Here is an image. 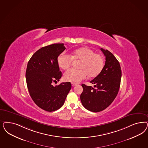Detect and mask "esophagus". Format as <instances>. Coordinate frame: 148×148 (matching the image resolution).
I'll return each instance as SVG.
<instances>
[{"mask_svg": "<svg viewBox=\"0 0 148 148\" xmlns=\"http://www.w3.org/2000/svg\"><path fill=\"white\" fill-rule=\"evenodd\" d=\"M71 84H72V86H76L77 85V84H76V83H72Z\"/></svg>", "mask_w": 148, "mask_h": 148, "instance_id": "esophagus-1", "label": "esophagus"}]
</instances>
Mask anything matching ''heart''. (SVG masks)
<instances>
[{
	"label": "heart",
	"mask_w": 148,
	"mask_h": 148,
	"mask_svg": "<svg viewBox=\"0 0 148 148\" xmlns=\"http://www.w3.org/2000/svg\"><path fill=\"white\" fill-rule=\"evenodd\" d=\"M73 60L81 61L78 65L80 69H70L64 75L66 81L73 83L80 82L88 75L90 77L97 76L104 66L102 56L88 47L77 49L72 52L71 56L65 53L61 54L58 58V63L62 69L66 70L71 66Z\"/></svg>",
	"instance_id": "obj_1"
}]
</instances>
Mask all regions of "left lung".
I'll use <instances>...</instances> for the list:
<instances>
[{"label": "left lung", "mask_w": 148, "mask_h": 148, "mask_svg": "<svg viewBox=\"0 0 148 148\" xmlns=\"http://www.w3.org/2000/svg\"><path fill=\"white\" fill-rule=\"evenodd\" d=\"M106 57L102 71L90 82L91 86L82 84L83 90L80 98L86 110L99 112L107 108L114 101L119 90L121 70L118 60L107 49L101 48Z\"/></svg>", "instance_id": "8db88e82"}]
</instances>
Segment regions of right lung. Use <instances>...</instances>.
Here are the masks:
<instances>
[{
	"instance_id": "1",
	"label": "right lung",
	"mask_w": 148,
	"mask_h": 148,
	"mask_svg": "<svg viewBox=\"0 0 148 148\" xmlns=\"http://www.w3.org/2000/svg\"><path fill=\"white\" fill-rule=\"evenodd\" d=\"M66 49L64 43H54L40 48L29 60L25 77L29 92L35 104L47 112L59 109L71 88L70 82L53 86L62 76L58 57Z\"/></svg>"
}]
</instances>
